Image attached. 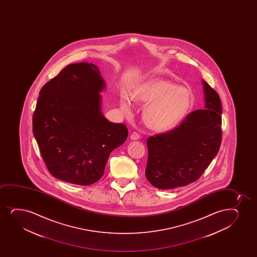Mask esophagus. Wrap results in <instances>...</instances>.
Masks as SVG:
<instances>
[{"label":"esophagus","mask_w":257,"mask_h":257,"mask_svg":"<svg viewBox=\"0 0 257 257\" xmlns=\"http://www.w3.org/2000/svg\"><path fill=\"white\" fill-rule=\"evenodd\" d=\"M130 139L133 140V141H137V140H139V134L137 133V132H134V133L131 134V136H130Z\"/></svg>","instance_id":"1"}]
</instances>
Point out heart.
I'll return each mask as SVG.
<instances>
[{
	"label": "heart",
	"mask_w": 257,
	"mask_h": 257,
	"mask_svg": "<svg viewBox=\"0 0 257 257\" xmlns=\"http://www.w3.org/2000/svg\"><path fill=\"white\" fill-rule=\"evenodd\" d=\"M133 100L142 104H149L143 113L148 127L156 131H166L180 123L191 106V95L183 86H175L166 80H149L137 86ZM120 107L125 113L131 111V103L122 97Z\"/></svg>",
	"instance_id": "heart-1"
}]
</instances>
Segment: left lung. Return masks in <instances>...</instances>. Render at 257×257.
I'll list each match as a JSON object with an SVG mask.
<instances>
[{
	"label": "left lung",
	"mask_w": 257,
	"mask_h": 257,
	"mask_svg": "<svg viewBox=\"0 0 257 257\" xmlns=\"http://www.w3.org/2000/svg\"><path fill=\"white\" fill-rule=\"evenodd\" d=\"M202 84L205 109L190 113L168 133L148 138L146 177L157 189H174L194 183L218 153L221 100L205 80Z\"/></svg>",
	"instance_id": "left-lung-1"
}]
</instances>
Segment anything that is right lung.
<instances>
[{"label": "right lung", "instance_id": "1", "mask_svg": "<svg viewBox=\"0 0 257 257\" xmlns=\"http://www.w3.org/2000/svg\"><path fill=\"white\" fill-rule=\"evenodd\" d=\"M105 86L97 66L80 62L67 66L39 92L33 135L50 174L60 180L96 183L109 154L127 140V127L102 113Z\"/></svg>", "mask_w": 257, "mask_h": 257}]
</instances>
